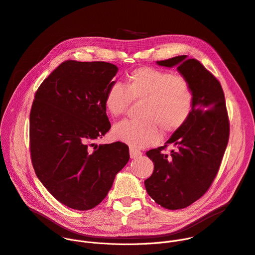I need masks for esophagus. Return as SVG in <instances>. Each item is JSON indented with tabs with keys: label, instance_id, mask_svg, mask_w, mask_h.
Segmentation results:
<instances>
[{
	"label": "esophagus",
	"instance_id": "1",
	"mask_svg": "<svg viewBox=\"0 0 255 255\" xmlns=\"http://www.w3.org/2000/svg\"><path fill=\"white\" fill-rule=\"evenodd\" d=\"M129 155H130V158H138L142 155V152L138 149H135L133 147L129 148Z\"/></svg>",
	"mask_w": 255,
	"mask_h": 255
}]
</instances>
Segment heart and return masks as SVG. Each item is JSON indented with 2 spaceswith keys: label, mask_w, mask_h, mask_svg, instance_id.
<instances>
[{
  "label": "heart",
  "mask_w": 255,
  "mask_h": 255,
  "mask_svg": "<svg viewBox=\"0 0 255 255\" xmlns=\"http://www.w3.org/2000/svg\"><path fill=\"white\" fill-rule=\"evenodd\" d=\"M130 101H142L140 121L114 126V138L135 148L152 146L163 135L179 131L192 114L195 93L186 77L150 66L127 73L124 86L112 84L104 96V107L112 117L124 115Z\"/></svg>",
  "instance_id": "obj_1"
}]
</instances>
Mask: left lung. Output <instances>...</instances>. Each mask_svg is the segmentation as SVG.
Returning a JSON list of instances; mask_svg holds the SVG:
<instances>
[{"label": "left lung", "mask_w": 255, "mask_h": 255, "mask_svg": "<svg viewBox=\"0 0 255 255\" xmlns=\"http://www.w3.org/2000/svg\"><path fill=\"white\" fill-rule=\"evenodd\" d=\"M157 64L177 65L195 93L186 125L164 146L146 152L154 163L153 173L145 181L147 193L160 206L175 210L197 201L210 188L229 142L230 122L221 83L197 59L181 55ZM169 143L177 148L164 154L162 151Z\"/></svg>", "instance_id": "8db88e82"}]
</instances>
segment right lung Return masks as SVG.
<instances>
[{
  "label": "right lung",
  "instance_id": "add662e5",
  "mask_svg": "<svg viewBox=\"0 0 255 255\" xmlns=\"http://www.w3.org/2000/svg\"><path fill=\"white\" fill-rule=\"evenodd\" d=\"M117 70L103 61L66 60L34 94L31 163L46 189L69 208L89 210L99 204L129 159L125 143H95L111 128L103 101Z\"/></svg>",
  "mask_w": 255,
  "mask_h": 255
}]
</instances>
